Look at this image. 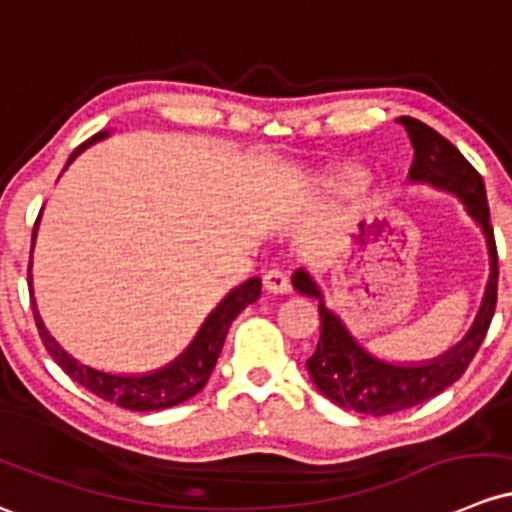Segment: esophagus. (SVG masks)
I'll return each mask as SVG.
<instances>
[{
  "mask_svg": "<svg viewBox=\"0 0 512 512\" xmlns=\"http://www.w3.org/2000/svg\"><path fill=\"white\" fill-rule=\"evenodd\" d=\"M262 284H265V289L270 294H289V289H292L287 272H282V270L265 272V277H262Z\"/></svg>",
  "mask_w": 512,
  "mask_h": 512,
  "instance_id": "34e87169",
  "label": "esophagus"
}]
</instances>
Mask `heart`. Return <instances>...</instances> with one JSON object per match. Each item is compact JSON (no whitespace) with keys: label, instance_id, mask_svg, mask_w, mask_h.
<instances>
[{"label":"heart","instance_id":"b5f03b06","mask_svg":"<svg viewBox=\"0 0 512 512\" xmlns=\"http://www.w3.org/2000/svg\"><path fill=\"white\" fill-rule=\"evenodd\" d=\"M363 184V171L358 166H336L319 176V188L324 193H348Z\"/></svg>","mask_w":512,"mask_h":512}]
</instances>
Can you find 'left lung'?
<instances>
[{"label": "left lung", "mask_w": 512, "mask_h": 512, "mask_svg": "<svg viewBox=\"0 0 512 512\" xmlns=\"http://www.w3.org/2000/svg\"><path fill=\"white\" fill-rule=\"evenodd\" d=\"M400 122L405 125L414 147L410 181L451 193L464 203L466 215L478 225L483 240H486L491 274H488L486 292H483L476 319L466 336L449 351L437 358L422 360V363H392V360L370 353L353 336L341 314L326 304L324 289L316 282L314 274L306 267L292 274V287L304 297L319 301L321 338L316 343L314 355L306 360L311 383L321 395L336 402L343 410L373 414V417L410 410L454 385L466 373L478 346L486 338L498 294V252L481 174L449 139L441 137L432 127L414 117H400Z\"/></svg>", "instance_id": "obj_1"}]
</instances>
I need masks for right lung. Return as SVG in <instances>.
<instances>
[{"label": "right lung", "instance_id": "obj_1", "mask_svg": "<svg viewBox=\"0 0 512 512\" xmlns=\"http://www.w3.org/2000/svg\"><path fill=\"white\" fill-rule=\"evenodd\" d=\"M110 137V129H102V132L90 137L88 142L80 144L78 149L68 157V166L73 164L78 154H83L85 149L93 147L95 142ZM41 220V213H39ZM39 220L34 225V240L39 233ZM34 252V245H31ZM29 294H31V309H34L36 328H39V336L46 346V351L51 353V358L66 370L68 375L78 385H83L85 390H90L93 395L102 397L107 402H115V405L125 407L132 412H154V410H166V407L181 405V402L191 400L196 392H201L206 387L208 378H211L215 363H218V355L223 351L225 336H228V328L235 321V316L240 314L245 306H250L252 301L262 294V279L250 277L247 282H242L240 287L230 289L225 294V299L206 316L198 333L193 336V341L188 343L186 351L176 355L171 363L161 365L157 370H149V373H107V370L93 368V365L83 363L75 355H71L56 338L51 336L43 319L36 309L34 299V282H31V262H29Z\"/></svg>", "mask_w": 512, "mask_h": 512}]
</instances>
